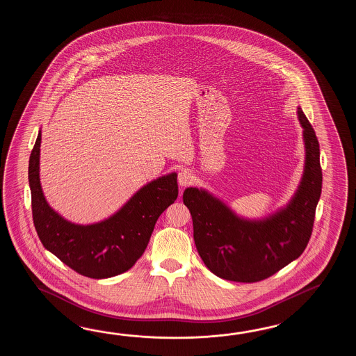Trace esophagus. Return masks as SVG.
Listing matches in <instances>:
<instances>
[{
    "instance_id": "34e87169",
    "label": "esophagus",
    "mask_w": 356,
    "mask_h": 356,
    "mask_svg": "<svg viewBox=\"0 0 356 356\" xmlns=\"http://www.w3.org/2000/svg\"><path fill=\"white\" fill-rule=\"evenodd\" d=\"M193 181V175L189 172L188 169H181V172L178 173V183L181 184V187L189 186Z\"/></svg>"
}]
</instances>
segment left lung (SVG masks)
I'll return each mask as SVG.
<instances>
[{
  "label": "left lung",
  "instance_id": "obj_1",
  "mask_svg": "<svg viewBox=\"0 0 356 356\" xmlns=\"http://www.w3.org/2000/svg\"><path fill=\"white\" fill-rule=\"evenodd\" d=\"M305 146L304 173L296 195L265 219H243L204 189L183 193L193 221V238L206 267L221 279L257 282L302 254L309 242L322 191L319 144L308 118L298 108Z\"/></svg>",
  "mask_w": 356,
  "mask_h": 356
}]
</instances>
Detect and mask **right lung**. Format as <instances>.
Wrapping results in <instances>:
<instances>
[{"label": "right lung", "mask_w": 356, "mask_h": 356, "mask_svg": "<svg viewBox=\"0 0 356 356\" xmlns=\"http://www.w3.org/2000/svg\"><path fill=\"white\" fill-rule=\"evenodd\" d=\"M40 140L39 131L29 159V186L33 221L44 248L90 279L129 271L146 250L156 220L178 197L177 173L147 183L108 219L79 225L54 211L43 195L39 178Z\"/></svg>", "instance_id": "right-lung-1"}]
</instances>
